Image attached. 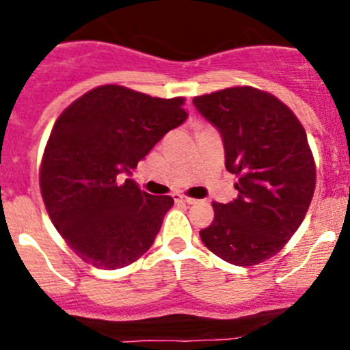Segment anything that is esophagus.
<instances>
[{
    "label": "esophagus",
    "instance_id": "1",
    "mask_svg": "<svg viewBox=\"0 0 350 350\" xmlns=\"http://www.w3.org/2000/svg\"><path fill=\"white\" fill-rule=\"evenodd\" d=\"M173 200H175V202H184V203H189V205H193V203H196V200H193V198H187V196H184V194H180V193H175V194H173Z\"/></svg>",
    "mask_w": 350,
    "mask_h": 350
}]
</instances>
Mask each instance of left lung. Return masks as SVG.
I'll return each mask as SVG.
<instances>
[{"instance_id": "1", "label": "left lung", "mask_w": 350, "mask_h": 350, "mask_svg": "<svg viewBox=\"0 0 350 350\" xmlns=\"http://www.w3.org/2000/svg\"><path fill=\"white\" fill-rule=\"evenodd\" d=\"M193 105L221 133L226 170L238 175L237 200L212 203L202 242L237 267L267 261L295 234L314 196L307 133L282 101L254 88L196 96Z\"/></svg>"}]
</instances>
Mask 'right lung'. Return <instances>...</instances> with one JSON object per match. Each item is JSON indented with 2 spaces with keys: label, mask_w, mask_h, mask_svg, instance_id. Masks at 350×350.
I'll return each instance as SVG.
<instances>
[{
  "label": "right lung",
  "mask_w": 350,
  "mask_h": 350,
  "mask_svg": "<svg viewBox=\"0 0 350 350\" xmlns=\"http://www.w3.org/2000/svg\"><path fill=\"white\" fill-rule=\"evenodd\" d=\"M182 105L184 98L101 85L55 120L40 189L55 230L92 267H128L154 243L173 198L144 193L129 177L170 129L184 124Z\"/></svg>",
  "instance_id": "obj_1"
}]
</instances>
